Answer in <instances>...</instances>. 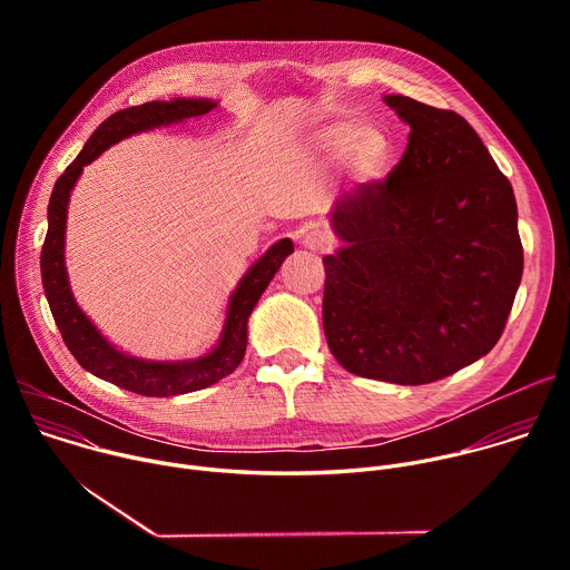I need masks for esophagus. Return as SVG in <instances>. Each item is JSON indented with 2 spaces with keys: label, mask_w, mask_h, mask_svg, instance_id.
Here are the masks:
<instances>
[{
  "label": "esophagus",
  "mask_w": 570,
  "mask_h": 570,
  "mask_svg": "<svg viewBox=\"0 0 570 570\" xmlns=\"http://www.w3.org/2000/svg\"><path fill=\"white\" fill-rule=\"evenodd\" d=\"M302 243H304L306 248H311V250H327V248H332L334 238H332V234H330L327 229L311 227V229L304 234Z\"/></svg>",
  "instance_id": "obj_1"
}]
</instances>
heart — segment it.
Instances as JSON below:
<instances>
[{"instance_id":"heart-1","label":"heart","mask_w":570,"mask_h":570,"mask_svg":"<svg viewBox=\"0 0 570 570\" xmlns=\"http://www.w3.org/2000/svg\"><path fill=\"white\" fill-rule=\"evenodd\" d=\"M317 141L327 153L338 155L345 169L356 178L376 176L392 155L390 137L370 121L330 124L320 130Z\"/></svg>"}]
</instances>
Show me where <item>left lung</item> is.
<instances>
[{
  "label": "left lung",
  "instance_id": "left-lung-1",
  "mask_svg": "<svg viewBox=\"0 0 570 570\" xmlns=\"http://www.w3.org/2000/svg\"><path fill=\"white\" fill-rule=\"evenodd\" d=\"M383 101L411 126L385 180L336 200L345 246L324 264L322 327L352 374L440 381L499 343L523 275L510 180L453 110Z\"/></svg>",
  "mask_w": 570,
  "mask_h": 570
}]
</instances>
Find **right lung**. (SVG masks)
<instances>
[{"mask_svg":"<svg viewBox=\"0 0 570 570\" xmlns=\"http://www.w3.org/2000/svg\"><path fill=\"white\" fill-rule=\"evenodd\" d=\"M216 108V101L209 99H174V101H150L141 106H132L108 117L88 139L76 155V159L65 169V174L56 180L51 198H49V227L40 253V271L42 286L56 320V327L73 354L78 365L92 372L95 376L110 381L124 390L144 396H174L203 390L214 385L223 376L232 374L236 365L243 361L248 345V317L257 306L262 293L268 288L271 279L279 271L282 262L293 253V240H277L268 253L253 264V268L243 275L236 291L227 304L225 327L218 345L194 361H144L128 356L112 347L101 332L90 322V317L76 304L67 268H65V227H67V203L69 194L83 174V167L95 161L106 148L117 144L119 139L150 130L157 126H169L176 121H185L191 117H203Z\"/></svg>","mask_w":570,"mask_h":570,"instance_id":"1","label":"right lung"}]
</instances>
